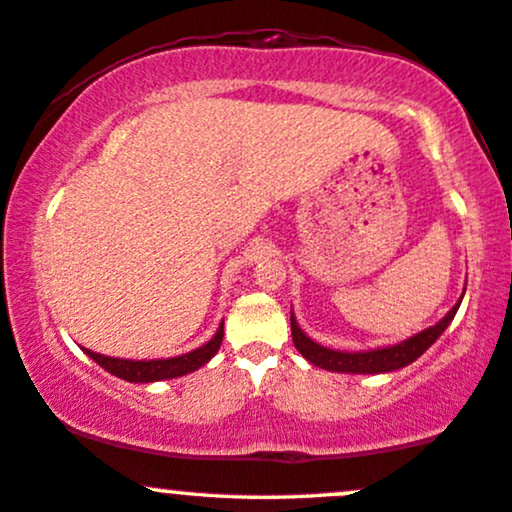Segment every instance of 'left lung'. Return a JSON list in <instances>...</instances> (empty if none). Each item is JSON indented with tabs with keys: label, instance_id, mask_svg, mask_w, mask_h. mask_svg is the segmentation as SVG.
Here are the masks:
<instances>
[{
	"label": "left lung",
	"instance_id": "left-lung-1",
	"mask_svg": "<svg viewBox=\"0 0 512 512\" xmlns=\"http://www.w3.org/2000/svg\"><path fill=\"white\" fill-rule=\"evenodd\" d=\"M466 292V290H463ZM461 299L456 302L452 309L447 311V316L438 320V323L426 327V330L417 332V335L405 339V342L393 344V346H381V349H370V351H335L327 349V346L313 342L311 337H306V332L297 325L295 313H290V327H292V342H295V349L302 353V356L309 360L311 365L323 367V370L330 372H346V374H384V372H395L400 367H407L414 363L421 353L431 344H435L442 332L447 330V325L452 323L456 311H459Z\"/></svg>",
	"mask_w": 512,
	"mask_h": 512
}]
</instances>
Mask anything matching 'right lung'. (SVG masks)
Returning <instances> with one entry per match:
<instances>
[{
  "label": "right lung",
  "instance_id": "add662e5",
  "mask_svg": "<svg viewBox=\"0 0 512 512\" xmlns=\"http://www.w3.org/2000/svg\"><path fill=\"white\" fill-rule=\"evenodd\" d=\"M224 337V320L217 327L215 337L206 342L199 349L182 353V356L175 358H156V360H128V358H112V356H102V353H95L91 349H84L88 358H93L102 370H107L114 377L133 381V384H152V381H161V379H175V377H185V374L199 370L208 363L210 358L220 351Z\"/></svg>",
  "mask_w": 512,
  "mask_h": 512
}]
</instances>
